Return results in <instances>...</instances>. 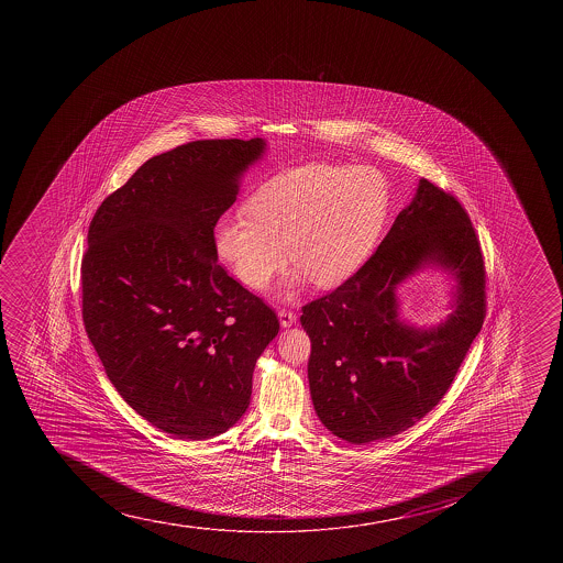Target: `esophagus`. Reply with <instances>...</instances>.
<instances>
[{"label":"esophagus","mask_w":563,"mask_h":563,"mask_svg":"<svg viewBox=\"0 0 563 563\" xmlns=\"http://www.w3.org/2000/svg\"><path fill=\"white\" fill-rule=\"evenodd\" d=\"M278 319H280V324L286 329V327H291V324L296 323L297 313L291 312L288 308H280V310H278Z\"/></svg>","instance_id":"esophagus-1"}]
</instances>
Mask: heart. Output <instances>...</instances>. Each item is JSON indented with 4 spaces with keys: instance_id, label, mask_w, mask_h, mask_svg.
Listing matches in <instances>:
<instances>
[{
    "instance_id": "1",
    "label": "heart",
    "mask_w": 563,
    "mask_h": 563,
    "mask_svg": "<svg viewBox=\"0 0 563 563\" xmlns=\"http://www.w3.org/2000/svg\"><path fill=\"white\" fill-rule=\"evenodd\" d=\"M389 181L378 168L310 163L277 174L245 212L220 220L214 250L251 290H264L290 261L332 288L367 258L389 217Z\"/></svg>"
}]
</instances>
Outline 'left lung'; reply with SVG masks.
<instances>
[{"mask_svg":"<svg viewBox=\"0 0 563 563\" xmlns=\"http://www.w3.org/2000/svg\"><path fill=\"white\" fill-rule=\"evenodd\" d=\"M426 261L460 278L455 314L433 331L395 319V285ZM486 316L485 256L455 196L420 179L378 250L335 290L302 307L308 379L319 420L352 444L389 439L450 389Z\"/></svg>","mask_w":563,"mask_h":563,"instance_id":"8db88e82","label":"left lung"}]
</instances>
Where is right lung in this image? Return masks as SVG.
<instances>
[{"label":"right lung","instance_id":"add662e5","mask_svg":"<svg viewBox=\"0 0 563 563\" xmlns=\"http://www.w3.org/2000/svg\"><path fill=\"white\" fill-rule=\"evenodd\" d=\"M262 148L258 137L176 146L143 163L89 223L84 329L124 401L179 439L236 423L278 332L277 313L214 250L218 220Z\"/></svg>","mask_w":563,"mask_h":563}]
</instances>
